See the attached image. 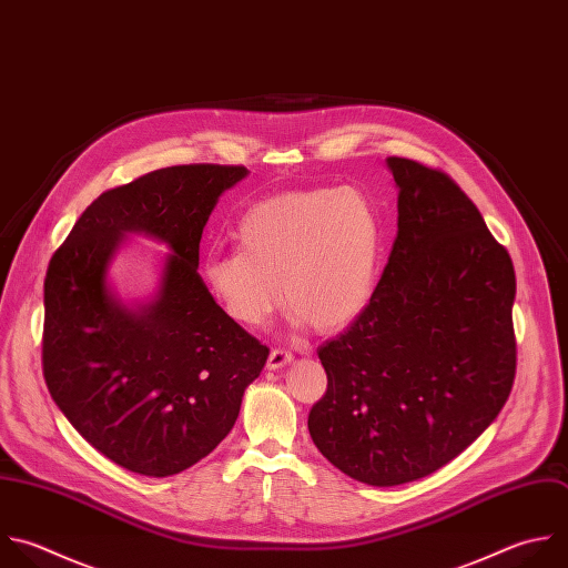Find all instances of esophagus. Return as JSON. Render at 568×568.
<instances>
[{"label": "esophagus", "instance_id": "34e87169", "mask_svg": "<svg viewBox=\"0 0 568 568\" xmlns=\"http://www.w3.org/2000/svg\"><path fill=\"white\" fill-rule=\"evenodd\" d=\"M291 362H293V355H291L288 351H284V348H273L271 355H268L266 368H268V371H277V368H282V366H286V364H291Z\"/></svg>", "mask_w": 568, "mask_h": 568}]
</instances>
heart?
Segmentation results:
<instances>
[{"label": "heart", "mask_w": 568, "mask_h": 568, "mask_svg": "<svg viewBox=\"0 0 568 568\" xmlns=\"http://www.w3.org/2000/svg\"><path fill=\"white\" fill-rule=\"evenodd\" d=\"M233 251H209L202 280L224 313L242 326H262L280 306L295 324L337 331L371 302L382 224L357 189H306L248 209Z\"/></svg>", "instance_id": "heart-1"}]
</instances>
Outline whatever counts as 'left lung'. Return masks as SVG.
<instances>
[{
  "mask_svg": "<svg viewBox=\"0 0 568 568\" xmlns=\"http://www.w3.org/2000/svg\"><path fill=\"white\" fill-rule=\"evenodd\" d=\"M397 237L368 306L317 355L328 377L308 413L317 450L348 477H426L497 417L515 377V271L459 186L386 158Z\"/></svg>",
  "mask_w": 568,
  "mask_h": 568,
  "instance_id": "obj_1",
  "label": "left lung"
}]
</instances>
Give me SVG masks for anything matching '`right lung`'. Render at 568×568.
<instances>
[{
	"label": "right lung",
	"instance_id": "1",
	"mask_svg": "<svg viewBox=\"0 0 568 568\" xmlns=\"http://www.w3.org/2000/svg\"><path fill=\"white\" fill-rule=\"evenodd\" d=\"M244 166H169L102 193L44 280V377L64 417L115 464L169 477L233 428L268 348L233 322L197 273L202 231ZM129 234L171 251L154 291L129 303L112 264Z\"/></svg>",
	"mask_w": 568,
	"mask_h": 568
}]
</instances>
